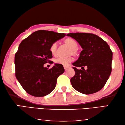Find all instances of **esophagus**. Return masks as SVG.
<instances>
[{"label":"esophagus","mask_w":125,"mask_h":125,"mask_svg":"<svg viewBox=\"0 0 125 125\" xmlns=\"http://www.w3.org/2000/svg\"><path fill=\"white\" fill-rule=\"evenodd\" d=\"M64 68L65 71H67V70L69 69V67H65V66H64Z\"/></svg>","instance_id":"1"}]
</instances>
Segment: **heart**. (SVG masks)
<instances>
[{
    "instance_id": "1",
    "label": "heart",
    "mask_w": 125,
    "mask_h": 125,
    "mask_svg": "<svg viewBox=\"0 0 125 125\" xmlns=\"http://www.w3.org/2000/svg\"><path fill=\"white\" fill-rule=\"evenodd\" d=\"M65 42L68 44L71 47L72 49L70 50V53H73L75 55L77 52L76 48L78 47V44L72 38H67L65 40ZM57 42H55L52 43L50 46V51L52 55H55L57 52ZM73 60L72 57H60L57 58L55 60V62L57 64H60L63 65V66H68L69 65V63L72 62Z\"/></svg>"
}]
</instances>
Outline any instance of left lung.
I'll use <instances>...</instances> for the list:
<instances>
[{
    "mask_svg": "<svg viewBox=\"0 0 125 125\" xmlns=\"http://www.w3.org/2000/svg\"><path fill=\"white\" fill-rule=\"evenodd\" d=\"M78 42L83 48L80 57L73 65L75 75L70 79L72 85L85 94L99 91L107 81L112 72L113 52L104 40L92 33H75L67 35ZM87 67L85 70L84 67ZM81 67L82 70H78Z\"/></svg>",
    "mask_w": 125,
    "mask_h": 125,
    "instance_id": "obj_1",
    "label": "left lung"
}]
</instances>
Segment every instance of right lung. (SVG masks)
I'll return each mask as SVG.
<instances>
[{"label": "right lung", "instance_id": "obj_1", "mask_svg": "<svg viewBox=\"0 0 125 125\" xmlns=\"http://www.w3.org/2000/svg\"><path fill=\"white\" fill-rule=\"evenodd\" d=\"M64 33L39 30L21 42L15 56V75L27 93L34 97H44L55 88L57 79L63 74V65L55 64L52 68L44 67L53 63L50 51L52 43L64 37Z\"/></svg>", "mask_w": 125, "mask_h": 125}]
</instances>
